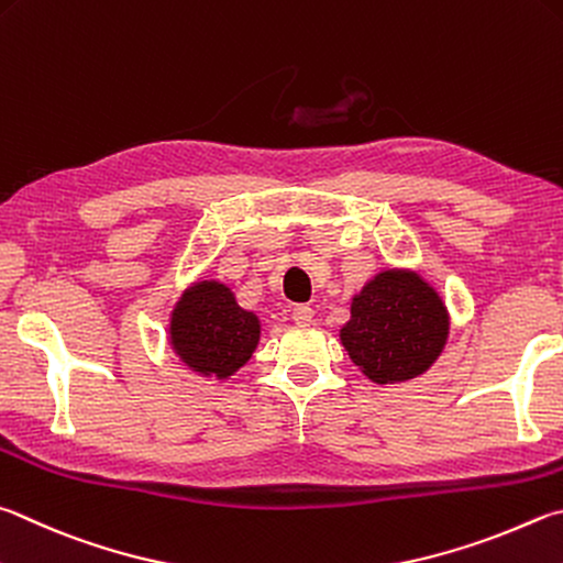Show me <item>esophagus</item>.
<instances>
[{
  "instance_id": "1",
  "label": "esophagus",
  "mask_w": 563,
  "mask_h": 563,
  "mask_svg": "<svg viewBox=\"0 0 563 563\" xmlns=\"http://www.w3.org/2000/svg\"><path fill=\"white\" fill-rule=\"evenodd\" d=\"M292 322L300 324V327H308L314 322V310L310 305H295L292 308Z\"/></svg>"
}]
</instances>
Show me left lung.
<instances>
[{
    "label": "left lung",
    "mask_w": 563,
    "mask_h": 563,
    "mask_svg": "<svg viewBox=\"0 0 563 563\" xmlns=\"http://www.w3.org/2000/svg\"><path fill=\"white\" fill-rule=\"evenodd\" d=\"M451 334V312L421 271L384 268L350 300L340 342L374 384H401L438 362Z\"/></svg>",
    "instance_id": "left-lung-1"
}]
</instances>
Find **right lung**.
<instances>
[{"mask_svg":"<svg viewBox=\"0 0 563 563\" xmlns=\"http://www.w3.org/2000/svg\"><path fill=\"white\" fill-rule=\"evenodd\" d=\"M167 342L184 369L201 379L227 382L261 342V317L241 308L227 283L199 278L169 312Z\"/></svg>","mask_w":563,"mask_h":563,"instance_id":"1","label":"right lung"}]
</instances>
